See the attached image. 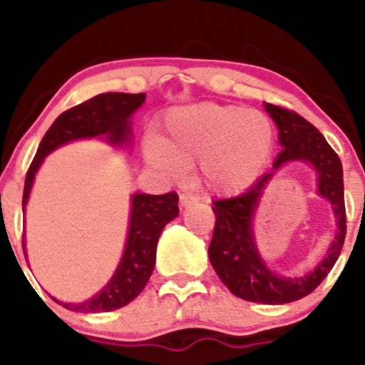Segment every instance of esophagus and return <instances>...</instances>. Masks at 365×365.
<instances>
[{
  "label": "esophagus",
  "instance_id": "1",
  "mask_svg": "<svg viewBox=\"0 0 365 365\" xmlns=\"http://www.w3.org/2000/svg\"><path fill=\"white\" fill-rule=\"evenodd\" d=\"M194 203H197V197L194 196V194H189V192L180 194V205L182 206H190Z\"/></svg>",
  "mask_w": 365,
  "mask_h": 365
}]
</instances>
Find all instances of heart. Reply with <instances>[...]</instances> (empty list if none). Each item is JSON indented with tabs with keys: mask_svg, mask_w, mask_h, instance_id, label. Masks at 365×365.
Segmentation results:
<instances>
[{
	"mask_svg": "<svg viewBox=\"0 0 365 365\" xmlns=\"http://www.w3.org/2000/svg\"><path fill=\"white\" fill-rule=\"evenodd\" d=\"M274 152V127L264 113L242 106H182L168 113L162 138H148L145 157L168 176H180L197 160V176L215 194L251 187Z\"/></svg>",
	"mask_w": 365,
	"mask_h": 365,
	"instance_id": "heart-1",
	"label": "heart"
}]
</instances>
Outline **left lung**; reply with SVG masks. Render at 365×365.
Segmentation results:
<instances>
[{"instance_id": "1", "label": "left lung", "mask_w": 365, "mask_h": 365, "mask_svg": "<svg viewBox=\"0 0 365 365\" xmlns=\"http://www.w3.org/2000/svg\"><path fill=\"white\" fill-rule=\"evenodd\" d=\"M279 128L282 150L270 173L261 176L249 190L237 197L213 201L215 227L208 256L213 270L233 295L257 304H289L314 292L339 257L346 237V208L342 164L322 132L289 109L264 104ZM307 161L319 175V193L331 201L338 233L327 256L302 278L277 276L260 259L253 240L252 217L262 190L273 173L288 161Z\"/></svg>"}]
</instances>
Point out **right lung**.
I'll return each instance as SVG.
<instances>
[{
    "label": "right lung",
    "mask_w": 365,
    "mask_h": 365,
    "mask_svg": "<svg viewBox=\"0 0 365 365\" xmlns=\"http://www.w3.org/2000/svg\"><path fill=\"white\" fill-rule=\"evenodd\" d=\"M145 93H101L61 113L40 141L35 159L28 169L23 210L28 203L36 171L53 150L76 139L97 138V135L108 139L113 146L128 145L132 139L130 116L145 104ZM178 212L176 192H168L162 196L134 194L127 244L120 264L108 286H104V289L90 300L81 304H63L56 298L53 300L76 312H109L134 300L145 289L155 267L157 242L162 230L178 215Z\"/></svg>",
    "instance_id": "right-lung-1"
}]
</instances>
